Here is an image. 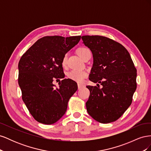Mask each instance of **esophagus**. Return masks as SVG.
I'll return each mask as SVG.
<instances>
[{
    "label": "esophagus",
    "instance_id": "esophagus-1",
    "mask_svg": "<svg viewBox=\"0 0 151 151\" xmlns=\"http://www.w3.org/2000/svg\"><path fill=\"white\" fill-rule=\"evenodd\" d=\"M84 86L83 84H78V89H81V88H83Z\"/></svg>",
    "mask_w": 151,
    "mask_h": 151
}]
</instances>
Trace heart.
Returning <instances> with one entry per match:
<instances>
[{
	"label": "heart",
	"mask_w": 151,
	"mask_h": 151,
	"mask_svg": "<svg viewBox=\"0 0 151 151\" xmlns=\"http://www.w3.org/2000/svg\"><path fill=\"white\" fill-rule=\"evenodd\" d=\"M89 52V50L86 47H80L77 50V54L83 58L85 55ZM68 58V53H65L62 59V65L63 67H65L67 62ZM68 79H70L78 83H81L83 81L85 77L87 76V73L84 70H74L70 72L67 74Z\"/></svg>",
	"instance_id": "b5f03b06"
}]
</instances>
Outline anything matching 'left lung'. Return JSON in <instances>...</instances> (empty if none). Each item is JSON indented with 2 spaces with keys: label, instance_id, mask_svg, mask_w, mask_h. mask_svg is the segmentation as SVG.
<instances>
[{
  "label": "left lung",
  "instance_id": "obj_1",
  "mask_svg": "<svg viewBox=\"0 0 151 151\" xmlns=\"http://www.w3.org/2000/svg\"><path fill=\"white\" fill-rule=\"evenodd\" d=\"M82 40L93 53L89 80L99 86H86L90 91L87 111L99 123L115 122L132 103L137 88L136 68L129 52L115 41L98 35L83 36Z\"/></svg>",
  "mask_w": 151,
  "mask_h": 151
}]
</instances>
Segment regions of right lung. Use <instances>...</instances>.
<instances>
[{
	"label": "right lung",
	"instance_id": "1",
	"mask_svg": "<svg viewBox=\"0 0 151 151\" xmlns=\"http://www.w3.org/2000/svg\"><path fill=\"white\" fill-rule=\"evenodd\" d=\"M81 38L44 36L21 57L18 64V83L22 99L37 122L51 125L65 113L68 100L77 90V84L70 79H63L62 59ZM60 78L63 80L55 88L52 82Z\"/></svg>",
	"mask_w": 151,
	"mask_h": 151
}]
</instances>
